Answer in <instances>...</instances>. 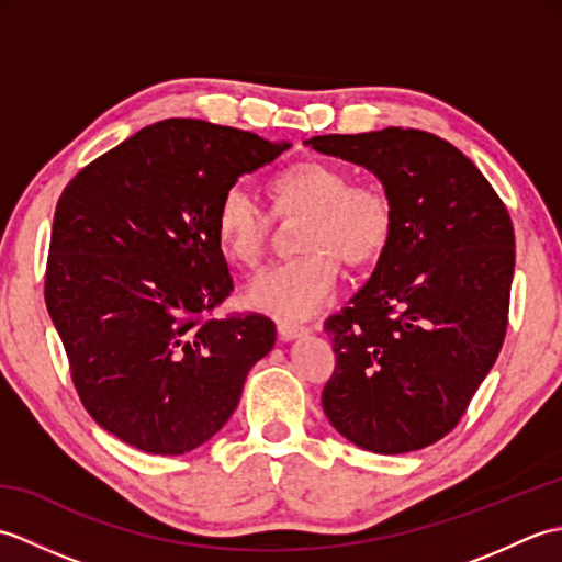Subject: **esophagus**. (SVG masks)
<instances>
[{
	"label": "esophagus",
	"instance_id": "esophagus-1",
	"mask_svg": "<svg viewBox=\"0 0 562 562\" xmlns=\"http://www.w3.org/2000/svg\"><path fill=\"white\" fill-rule=\"evenodd\" d=\"M302 336H306V328H302V326H292V324H278V338L280 340H296V338H302Z\"/></svg>",
	"mask_w": 562,
	"mask_h": 562
}]
</instances>
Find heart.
I'll return each mask as SVG.
<instances>
[{
    "instance_id": "obj_1",
    "label": "heart",
    "mask_w": 562,
    "mask_h": 562,
    "mask_svg": "<svg viewBox=\"0 0 562 562\" xmlns=\"http://www.w3.org/2000/svg\"><path fill=\"white\" fill-rule=\"evenodd\" d=\"M272 210L280 220L302 217L284 266L262 272L246 288L250 308L280 321H306L336 294L338 260L352 268L374 262L391 241V198L372 183H352L348 169L306 159L272 176ZM272 217L244 186H232L214 212V238L236 268L256 270L266 256Z\"/></svg>"
}]
</instances>
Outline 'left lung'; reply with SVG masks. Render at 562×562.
<instances>
[{"instance_id": "8db88e82", "label": "left lung", "mask_w": 562, "mask_h": 562, "mask_svg": "<svg viewBox=\"0 0 562 562\" xmlns=\"http://www.w3.org/2000/svg\"><path fill=\"white\" fill-rule=\"evenodd\" d=\"M304 145L364 166L393 205L372 278L326 321L336 372L324 413L367 451L435 445L503 348L515 274L509 214L479 166L432 133L386 127Z\"/></svg>"}]
</instances>
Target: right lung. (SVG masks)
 Wrapping results in <instances>:
<instances>
[{
  "instance_id": "add662e5",
  "label": "right lung",
  "mask_w": 562,
  "mask_h": 562,
  "mask_svg": "<svg viewBox=\"0 0 562 562\" xmlns=\"http://www.w3.org/2000/svg\"><path fill=\"white\" fill-rule=\"evenodd\" d=\"M290 147L169 117L91 161L59 198L47 314L83 408L125 445L161 457L205 445L272 350L266 316L205 318L232 290L214 212Z\"/></svg>"
}]
</instances>
